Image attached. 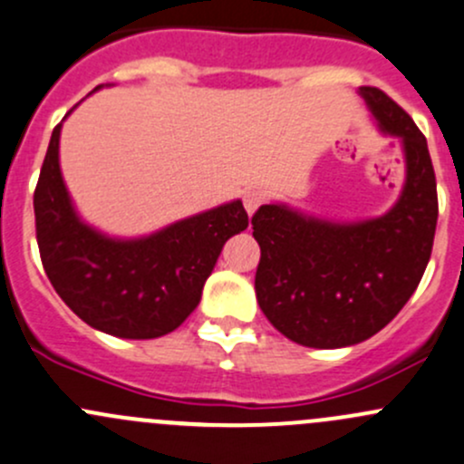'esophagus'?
Here are the masks:
<instances>
[{"instance_id": "34e87169", "label": "esophagus", "mask_w": 464, "mask_h": 464, "mask_svg": "<svg viewBox=\"0 0 464 464\" xmlns=\"http://www.w3.org/2000/svg\"><path fill=\"white\" fill-rule=\"evenodd\" d=\"M265 204V193L262 191H256V188H251V191L245 193V208L248 216H253V213L257 211V208Z\"/></svg>"}]
</instances>
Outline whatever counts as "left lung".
<instances>
[{
    "mask_svg": "<svg viewBox=\"0 0 464 464\" xmlns=\"http://www.w3.org/2000/svg\"><path fill=\"white\" fill-rule=\"evenodd\" d=\"M360 95L380 129L398 135L407 182L382 218L334 224L280 204L251 218L260 245L256 295L262 314L297 344L338 349L372 338L400 314L422 280L438 222L427 140L402 106L375 86Z\"/></svg>",
    "mask_w": 464,
    "mask_h": 464,
    "instance_id": "1",
    "label": "left lung"
}]
</instances>
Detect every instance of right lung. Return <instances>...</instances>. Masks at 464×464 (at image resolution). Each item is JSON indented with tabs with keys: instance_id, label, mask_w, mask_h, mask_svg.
<instances>
[{
	"instance_id": "add662e5",
	"label": "right lung",
	"mask_w": 464,
	"mask_h": 464,
	"mask_svg": "<svg viewBox=\"0 0 464 464\" xmlns=\"http://www.w3.org/2000/svg\"><path fill=\"white\" fill-rule=\"evenodd\" d=\"M60 130L39 173L33 207L39 257L68 309L109 335L149 340L191 315L224 242L248 227L240 199L175 222L142 240H111L72 211L60 170Z\"/></svg>"
}]
</instances>
